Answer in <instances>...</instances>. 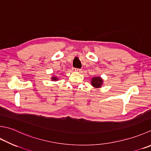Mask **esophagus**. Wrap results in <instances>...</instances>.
I'll return each instance as SVG.
<instances>
[{
  "instance_id": "34e87169",
  "label": "esophagus",
  "mask_w": 151,
  "mask_h": 151,
  "mask_svg": "<svg viewBox=\"0 0 151 151\" xmlns=\"http://www.w3.org/2000/svg\"><path fill=\"white\" fill-rule=\"evenodd\" d=\"M75 70V71H76V72H79V73H81V69H74Z\"/></svg>"
}]
</instances>
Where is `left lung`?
I'll list each match as a JSON object with an SVG mask.
<instances>
[{
	"label": "left lung",
	"instance_id": "8db88e82",
	"mask_svg": "<svg viewBox=\"0 0 151 151\" xmlns=\"http://www.w3.org/2000/svg\"><path fill=\"white\" fill-rule=\"evenodd\" d=\"M103 84V79L101 76H94L91 79V85L95 88H101Z\"/></svg>",
	"mask_w": 151,
	"mask_h": 151
}]
</instances>
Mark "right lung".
I'll return each mask as SVG.
<instances>
[{
  "label": "right lung",
  "instance_id": "right-lung-1",
  "mask_svg": "<svg viewBox=\"0 0 151 151\" xmlns=\"http://www.w3.org/2000/svg\"><path fill=\"white\" fill-rule=\"evenodd\" d=\"M51 80L52 81H58V77H57V76H52Z\"/></svg>",
  "mask_w": 151,
  "mask_h": 151
}]
</instances>
